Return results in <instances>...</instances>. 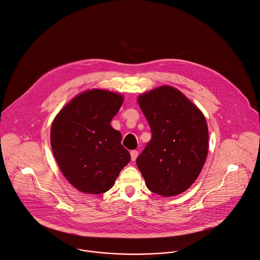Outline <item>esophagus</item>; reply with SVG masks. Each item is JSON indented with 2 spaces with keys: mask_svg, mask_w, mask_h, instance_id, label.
I'll use <instances>...</instances> for the list:
<instances>
[{
  "mask_svg": "<svg viewBox=\"0 0 260 260\" xmlns=\"http://www.w3.org/2000/svg\"><path fill=\"white\" fill-rule=\"evenodd\" d=\"M138 155H139L138 150H132V151H131V157H132V160H133V161H135V160L137 159Z\"/></svg>",
  "mask_w": 260,
  "mask_h": 260,
  "instance_id": "esophagus-1",
  "label": "esophagus"
}]
</instances>
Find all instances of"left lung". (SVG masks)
<instances>
[{"mask_svg": "<svg viewBox=\"0 0 260 260\" xmlns=\"http://www.w3.org/2000/svg\"><path fill=\"white\" fill-rule=\"evenodd\" d=\"M152 138L137 167L150 191L172 197L188 189L206 161L209 134L205 116L186 96L160 86L139 96Z\"/></svg>", "mask_w": 260, "mask_h": 260, "instance_id": "8db88e82", "label": "left lung"}]
</instances>
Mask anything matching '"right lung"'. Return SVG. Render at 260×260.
Segmentation results:
<instances>
[{
    "label": "right lung",
    "instance_id": "right-lung-1",
    "mask_svg": "<svg viewBox=\"0 0 260 260\" xmlns=\"http://www.w3.org/2000/svg\"><path fill=\"white\" fill-rule=\"evenodd\" d=\"M123 102L120 94L92 89L74 98L57 114L50 141L67 180L86 193H104L129 162L121 134L111 126Z\"/></svg>",
    "mask_w": 260,
    "mask_h": 260
}]
</instances>
